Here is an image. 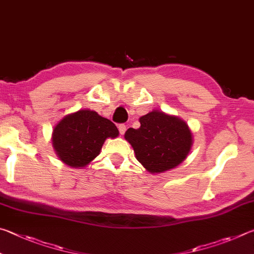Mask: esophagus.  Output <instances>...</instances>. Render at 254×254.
Masks as SVG:
<instances>
[{"label":"esophagus","mask_w":254,"mask_h":254,"mask_svg":"<svg viewBox=\"0 0 254 254\" xmlns=\"http://www.w3.org/2000/svg\"><path fill=\"white\" fill-rule=\"evenodd\" d=\"M119 131L123 135L124 133H126V131H127V126H126V124H120V126H119Z\"/></svg>","instance_id":"1"}]
</instances>
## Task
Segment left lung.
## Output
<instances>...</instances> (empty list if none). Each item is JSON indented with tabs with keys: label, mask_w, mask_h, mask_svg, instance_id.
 Returning a JSON list of instances; mask_svg holds the SVG:
<instances>
[{
	"label": "left lung",
	"mask_w": 254,
	"mask_h": 254,
	"mask_svg": "<svg viewBox=\"0 0 254 254\" xmlns=\"http://www.w3.org/2000/svg\"><path fill=\"white\" fill-rule=\"evenodd\" d=\"M139 128H127L124 137L135 158L150 174H162L179 166L192 145V133L178 117L153 110L139 119Z\"/></svg>",
	"instance_id": "left-lung-1"
}]
</instances>
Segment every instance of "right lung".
Returning <instances> with one entry per match:
<instances>
[{
  "instance_id": "right-lung-1",
  "label": "right lung",
  "mask_w": 254,
  "mask_h": 254,
  "mask_svg": "<svg viewBox=\"0 0 254 254\" xmlns=\"http://www.w3.org/2000/svg\"><path fill=\"white\" fill-rule=\"evenodd\" d=\"M119 136L113 122L95 111L67 114L54 127L51 141L58 158L71 168H84L101 152L105 140Z\"/></svg>"
}]
</instances>
